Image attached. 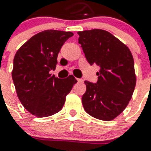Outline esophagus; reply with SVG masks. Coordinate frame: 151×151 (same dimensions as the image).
<instances>
[{
	"label": "esophagus",
	"instance_id": "34e87169",
	"mask_svg": "<svg viewBox=\"0 0 151 151\" xmlns=\"http://www.w3.org/2000/svg\"><path fill=\"white\" fill-rule=\"evenodd\" d=\"M78 82H80V83H82L83 80H82V79H81V78H79V79H78Z\"/></svg>",
	"mask_w": 151,
	"mask_h": 151
}]
</instances>
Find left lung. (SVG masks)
<instances>
[{
	"mask_svg": "<svg viewBox=\"0 0 151 151\" xmlns=\"http://www.w3.org/2000/svg\"><path fill=\"white\" fill-rule=\"evenodd\" d=\"M78 34L88 63L99 66L96 83L85 81L83 107L95 118L111 121L126 108L133 94L136 79L132 55L106 30L94 29Z\"/></svg>",
	"mask_w": 151,
	"mask_h": 151,
	"instance_id": "obj_1",
	"label": "left lung"
}]
</instances>
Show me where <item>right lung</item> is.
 Returning <instances> with one entry per match:
<instances>
[{"instance_id": "add662e5", "label": "right lung", "mask_w": 151, "mask_h": 151, "mask_svg": "<svg viewBox=\"0 0 151 151\" xmlns=\"http://www.w3.org/2000/svg\"><path fill=\"white\" fill-rule=\"evenodd\" d=\"M72 32L48 29L29 39L17 51L13 60L12 80L25 109L36 117H45L61 110L73 85V75L60 79L54 70L62 46Z\"/></svg>"}]
</instances>
